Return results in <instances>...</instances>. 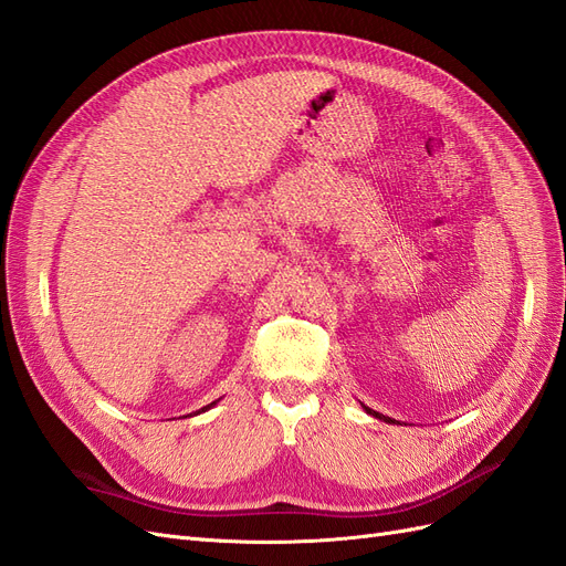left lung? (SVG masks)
Returning a JSON list of instances; mask_svg holds the SVG:
<instances>
[{
	"label": "left lung",
	"mask_w": 566,
	"mask_h": 566,
	"mask_svg": "<svg viewBox=\"0 0 566 566\" xmlns=\"http://www.w3.org/2000/svg\"><path fill=\"white\" fill-rule=\"evenodd\" d=\"M366 410H368V413H370V416H375V418H380V420H385V422H394L391 418H385V416H380V413H375V410H373V408H366Z\"/></svg>",
	"instance_id": "1"
}]
</instances>
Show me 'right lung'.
<instances>
[{
  "mask_svg": "<svg viewBox=\"0 0 566 566\" xmlns=\"http://www.w3.org/2000/svg\"><path fill=\"white\" fill-rule=\"evenodd\" d=\"M210 406H214V403H210ZM210 406H205V408H202V410H208V408H210Z\"/></svg>",
  "mask_w": 566,
  "mask_h": 566,
  "instance_id": "add662e5",
  "label": "right lung"
}]
</instances>
